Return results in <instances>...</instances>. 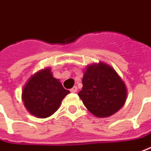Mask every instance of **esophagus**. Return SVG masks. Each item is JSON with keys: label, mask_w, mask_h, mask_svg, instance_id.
Returning <instances> with one entry per match:
<instances>
[{"label": "esophagus", "mask_w": 151, "mask_h": 151, "mask_svg": "<svg viewBox=\"0 0 151 151\" xmlns=\"http://www.w3.org/2000/svg\"><path fill=\"white\" fill-rule=\"evenodd\" d=\"M70 91H71L72 93H76V92L78 91V88H77L76 86H74V87H73V88L70 89Z\"/></svg>", "instance_id": "esophagus-1"}]
</instances>
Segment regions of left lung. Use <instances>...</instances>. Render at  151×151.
Segmentation results:
<instances>
[{
  "mask_svg": "<svg viewBox=\"0 0 151 151\" xmlns=\"http://www.w3.org/2000/svg\"><path fill=\"white\" fill-rule=\"evenodd\" d=\"M78 96L88 111L98 117H107L119 111L127 99L124 82L111 67L104 63L87 67Z\"/></svg>",
  "mask_w": 151,
  "mask_h": 151,
  "instance_id": "obj_1",
  "label": "left lung"
}]
</instances>
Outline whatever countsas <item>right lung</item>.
Instances as JSON below:
<instances>
[{"mask_svg":"<svg viewBox=\"0 0 151 151\" xmlns=\"http://www.w3.org/2000/svg\"><path fill=\"white\" fill-rule=\"evenodd\" d=\"M69 93L53 77L48 68L37 72L28 80L23 88L22 100L31 114L45 118L57 111L62 101Z\"/></svg>","mask_w":151,"mask_h":151,"instance_id":"1","label":"right lung"}]
</instances>
